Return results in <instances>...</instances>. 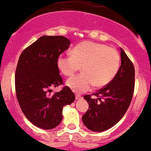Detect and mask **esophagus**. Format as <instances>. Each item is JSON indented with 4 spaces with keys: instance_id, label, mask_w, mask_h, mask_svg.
Segmentation results:
<instances>
[{
    "instance_id": "34e87169",
    "label": "esophagus",
    "mask_w": 151,
    "mask_h": 151,
    "mask_svg": "<svg viewBox=\"0 0 151 151\" xmlns=\"http://www.w3.org/2000/svg\"><path fill=\"white\" fill-rule=\"evenodd\" d=\"M75 99H76V100H80V99H82V96H75Z\"/></svg>"
}]
</instances>
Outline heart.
<instances>
[{"label":"heart","mask_w":151,"mask_h":151,"mask_svg":"<svg viewBox=\"0 0 151 151\" xmlns=\"http://www.w3.org/2000/svg\"><path fill=\"white\" fill-rule=\"evenodd\" d=\"M120 58L115 49L101 43L84 41L79 43L71 54L60 55L57 67L63 75L72 76L82 67V74L70 77L67 86L76 93H83L95 85L97 88L108 85L117 73Z\"/></svg>","instance_id":"obj_1"}]
</instances>
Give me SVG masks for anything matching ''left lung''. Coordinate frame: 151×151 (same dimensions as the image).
I'll use <instances>...</instances> for the list:
<instances>
[{
    "mask_svg": "<svg viewBox=\"0 0 151 151\" xmlns=\"http://www.w3.org/2000/svg\"><path fill=\"white\" fill-rule=\"evenodd\" d=\"M121 65L114 78L93 96H84L89 109L82 116L89 130L103 132L111 129L122 119L131 103L135 88V68L126 52L120 48Z\"/></svg>",
    "mask_w": 151,
    "mask_h": 151,
    "instance_id": "1",
    "label": "left lung"
}]
</instances>
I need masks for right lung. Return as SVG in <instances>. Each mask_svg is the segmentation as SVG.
I'll return each mask as SVG.
<instances>
[{"label":"right lung","instance_id":"add662e5","mask_svg":"<svg viewBox=\"0 0 151 151\" xmlns=\"http://www.w3.org/2000/svg\"><path fill=\"white\" fill-rule=\"evenodd\" d=\"M70 40L63 36H42L23 50L15 74L17 100L27 119L37 127L52 129L62 119V108L74 101L68 86L52 95L63 83L57 59L68 50Z\"/></svg>","mask_w":151,"mask_h":151}]
</instances>
